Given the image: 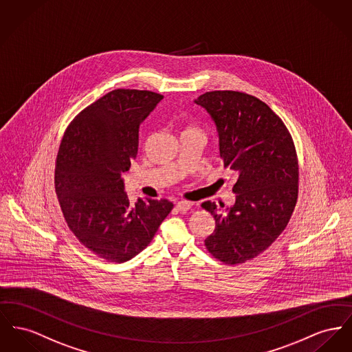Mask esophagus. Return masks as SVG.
<instances>
[{
  "label": "esophagus",
  "mask_w": 352,
  "mask_h": 352,
  "mask_svg": "<svg viewBox=\"0 0 352 352\" xmlns=\"http://www.w3.org/2000/svg\"><path fill=\"white\" fill-rule=\"evenodd\" d=\"M175 207H177V210H178V211L186 212V211H188V210L192 207V204H191V202H188V201H181V202H178V204L175 205Z\"/></svg>",
  "instance_id": "1"
}]
</instances>
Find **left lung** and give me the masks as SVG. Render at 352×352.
I'll return each mask as SVG.
<instances>
[{
    "mask_svg": "<svg viewBox=\"0 0 352 352\" xmlns=\"http://www.w3.org/2000/svg\"><path fill=\"white\" fill-rule=\"evenodd\" d=\"M195 104L214 120L223 165L238 175L234 206L202 204L215 219L205 246L226 265L245 263L267 250L289 223L299 186L295 145L283 121L248 93L207 91Z\"/></svg>",
    "mask_w": 352,
    "mask_h": 352,
    "instance_id": "left-lung-1",
    "label": "left lung"
}]
</instances>
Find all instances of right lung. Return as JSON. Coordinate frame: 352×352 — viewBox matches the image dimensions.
Listing matches in <instances>:
<instances>
[{
  "label": "right lung",
  "mask_w": 352,
  "mask_h": 352,
  "mask_svg": "<svg viewBox=\"0 0 352 352\" xmlns=\"http://www.w3.org/2000/svg\"><path fill=\"white\" fill-rule=\"evenodd\" d=\"M162 98L148 90L116 89L65 130L56 194L70 231L104 261L122 263L140 254L173 208L167 199L131 205L122 181L138 153L140 126Z\"/></svg>",
  "instance_id": "add662e5"
}]
</instances>
